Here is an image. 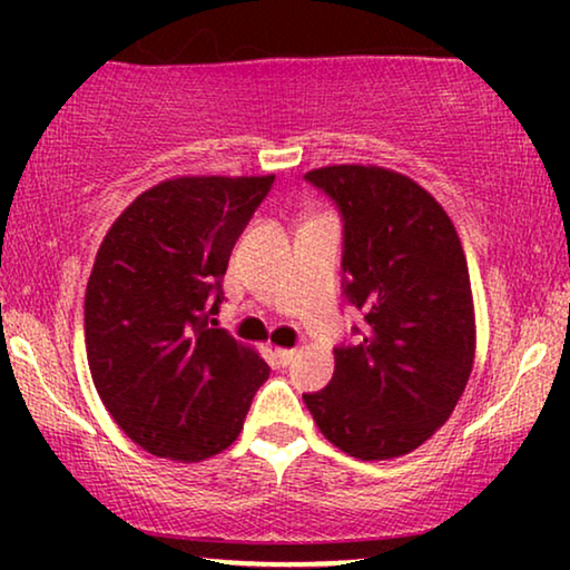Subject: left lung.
Masks as SVG:
<instances>
[{
	"label": "left lung",
	"mask_w": 570,
	"mask_h": 570,
	"mask_svg": "<svg viewBox=\"0 0 570 570\" xmlns=\"http://www.w3.org/2000/svg\"><path fill=\"white\" fill-rule=\"evenodd\" d=\"M259 176L174 178L116 217L85 291V350L108 415L174 462L244 431L269 365L217 322L233 246L267 197Z\"/></svg>",
	"instance_id": "obj_1"
}]
</instances>
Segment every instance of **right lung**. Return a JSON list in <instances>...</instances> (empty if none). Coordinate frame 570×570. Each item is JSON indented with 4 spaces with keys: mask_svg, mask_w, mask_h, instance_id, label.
<instances>
[{
    "mask_svg": "<svg viewBox=\"0 0 570 570\" xmlns=\"http://www.w3.org/2000/svg\"><path fill=\"white\" fill-rule=\"evenodd\" d=\"M345 215L342 295L361 314L334 347V376L303 394L324 439L347 456L394 459L454 412L474 363V303L459 236L417 184L381 168L306 174Z\"/></svg>",
    "mask_w": 570,
    "mask_h": 570,
    "instance_id": "add662e5",
    "label": "right lung"
}]
</instances>
